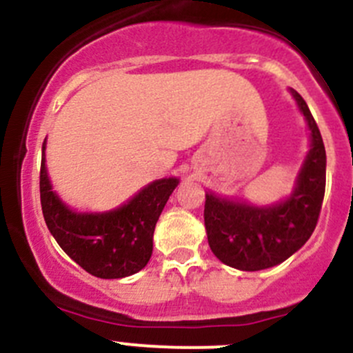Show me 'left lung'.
<instances>
[{
	"label": "left lung",
	"mask_w": 353,
	"mask_h": 353,
	"mask_svg": "<svg viewBox=\"0 0 353 353\" xmlns=\"http://www.w3.org/2000/svg\"><path fill=\"white\" fill-rule=\"evenodd\" d=\"M290 90L310 130V151L290 197L257 208L205 194L209 247L221 263L236 270L259 271L283 263L309 240L319 219L326 187V151L309 106L296 90Z\"/></svg>",
	"instance_id": "1"
}]
</instances>
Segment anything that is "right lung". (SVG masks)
<instances>
[{
    "label": "right lung",
    "instance_id": "1",
    "mask_svg": "<svg viewBox=\"0 0 353 353\" xmlns=\"http://www.w3.org/2000/svg\"><path fill=\"white\" fill-rule=\"evenodd\" d=\"M41 163V205L58 245L92 276H130L149 263L156 223L178 178H163L142 188L121 208L108 212H75L51 190L46 159Z\"/></svg>",
    "mask_w": 353,
    "mask_h": 353
}]
</instances>
